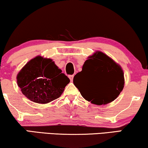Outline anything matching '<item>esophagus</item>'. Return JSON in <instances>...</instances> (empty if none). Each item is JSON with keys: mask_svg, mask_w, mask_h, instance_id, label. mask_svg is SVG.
Instances as JSON below:
<instances>
[{"mask_svg": "<svg viewBox=\"0 0 148 148\" xmlns=\"http://www.w3.org/2000/svg\"><path fill=\"white\" fill-rule=\"evenodd\" d=\"M69 78H70L71 82H72L73 81V78H74V75H70V76H69Z\"/></svg>", "mask_w": 148, "mask_h": 148, "instance_id": "esophagus-1", "label": "esophagus"}]
</instances>
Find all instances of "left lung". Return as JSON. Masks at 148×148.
Listing matches in <instances>:
<instances>
[{
    "instance_id": "left-lung-1",
    "label": "left lung",
    "mask_w": 148,
    "mask_h": 148,
    "mask_svg": "<svg viewBox=\"0 0 148 148\" xmlns=\"http://www.w3.org/2000/svg\"><path fill=\"white\" fill-rule=\"evenodd\" d=\"M73 82L86 100L104 105L115 100L123 90L124 74L111 57L96 51L87 58Z\"/></svg>"
}]
</instances>
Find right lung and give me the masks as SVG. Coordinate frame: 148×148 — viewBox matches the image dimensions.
I'll return each mask as SVG.
<instances>
[{
	"mask_svg": "<svg viewBox=\"0 0 148 148\" xmlns=\"http://www.w3.org/2000/svg\"><path fill=\"white\" fill-rule=\"evenodd\" d=\"M16 78L22 93L39 104H47L59 98L70 81L52 59L42 56L30 60Z\"/></svg>",
	"mask_w": 148,
	"mask_h": 148,
	"instance_id": "obj_1",
	"label": "right lung"
}]
</instances>
